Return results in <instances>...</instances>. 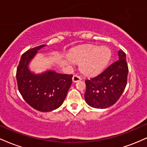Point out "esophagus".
<instances>
[{
  "mask_svg": "<svg viewBox=\"0 0 147 147\" xmlns=\"http://www.w3.org/2000/svg\"><path fill=\"white\" fill-rule=\"evenodd\" d=\"M80 80H82V79H81V77L79 75H75L73 76V77H72V82H77Z\"/></svg>",
  "mask_w": 147,
  "mask_h": 147,
  "instance_id": "34e87169",
  "label": "esophagus"
}]
</instances>
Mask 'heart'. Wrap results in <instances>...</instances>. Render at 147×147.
Wrapping results in <instances>:
<instances>
[{
    "instance_id": "1",
    "label": "heart",
    "mask_w": 147,
    "mask_h": 147,
    "mask_svg": "<svg viewBox=\"0 0 147 147\" xmlns=\"http://www.w3.org/2000/svg\"><path fill=\"white\" fill-rule=\"evenodd\" d=\"M71 59L81 63L82 72L87 75H95L106 67L111 58V51L106 47L88 46L77 49L72 53Z\"/></svg>"
}]
</instances>
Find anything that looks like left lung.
<instances>
[{"label": "left lung", "mask_w": 147, "mask_h": 147, "mask_svg": "<svg viewBox=\"0 0 147 147\" xmlns=\"http://www.w3.org/2000/svg\"><path fill=\"white\" fill-rule=\"evenodd\" d=\"M119 59L108 66L95 77L85 81L86 90L84 98L91 107L106 109L119 99L125 89L129 72L126 54L118 51Z\"/></svg>", "instance_id": "obj_1"}]
</instances>
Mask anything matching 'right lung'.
Wrapping results in <instances>:
<instances>
[{
    "label": "right lung",
    "instance_id": "1",
    "mask_svg": "<svg viewBox=\"0 0 147 147\" xmlns=\"http://www.w3.org/2000/svg\"><path fill=\"white\" fill-rule=\"evenodd\" d=\"M45 45L30 49L23 54L16 70L20 93L30 106L41 112L58 109L63 104L72 84V75L48 70L43 73L32 72L28 65L37 52Z\"/></svg>",
    "mask_w": 147,
    "mask_h": 147
}]
</instances>
